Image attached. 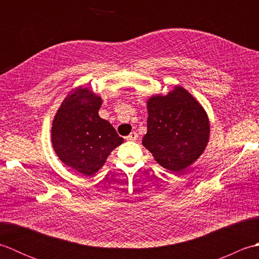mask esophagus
I'll return each mask as SVG.
<instances>
[{
    "instance_id": "1",
    "label": "esophagus",
    "mask_w": 259,
    "mask_h": 259,
    "mask_svg": "<svg viewBox=\"0 0 259 259\" xmlns=\"http://www.w3.org/2000/svg\"><path fill=\"white\" fill-rule=\"evenodd\" d=\"M138 139V134L136 133V131H133L129 136L125 137V140H129V141H136Z\"/></svg>"
}]
</instances>
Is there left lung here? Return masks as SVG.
<instances>
[{"mask_svg":"<svg viewBox=\"0 0 259 259\" xmlns=\"http://www.w3.org/2000/svg\"><path fill=\"white\" fill-rule=\"evenodd\" d=\"M147 134L142 139L155 160L171 172L194 163L209 140V119L201 104L183 87L147 102Z\"/></svg>","mask_w":259,"mask_h":259,"instance_id":"1","label":"left lung"}]
</instances>
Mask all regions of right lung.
Here are the masks:
<instances>
[{
	"instance_id": "1",
	"label": "right lung",
	"mask_w": 259,
	"mask_h": 259,
	"mask_svg": "<svg viewBox=\"0 0 259 259\" xmlns=\"http://www.w3.org/2000/svg\"><path fill=\"white\" fill-rule=\"evenodd\" d=\"M101 98L88 88H76L64 99L52 122L53 149L64 164L92 176L123 142L107 120L99 117Z\"/></svg>"
}]
</instances>
